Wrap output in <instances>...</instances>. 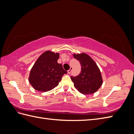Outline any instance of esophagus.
Segmentation results:
<instances>
[{"label":"esophagus","instance_id":"obj_1","mask_svg":"<svg viewBox=\"0 0 134 134\" xmlns=\"http://www.w3.org/2000/svg\"><path fill=\"white\" fill-rule=\"evenodd\" d=\"M72 70V67H71V68H70V69L69 70H68V74H70V72H71Z\"/></svg>","mask_w":134,"mask_h":134}]
</instances>
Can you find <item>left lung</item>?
<instances>
[{
	"label": "left lung",
	"instance_id": "1",
	"mask_svg": "<svg viewBox=\"0 0 134 134\" xmlns=\"http://www.w3.org/2000/svg\"><path fill=\"white\" fill-rule=\"evenodd\" d=\"M81 65V72L76 76H71L76 89L84 94H93L102 86L103 80L99 68L90 56L82 53L73 54Z\"/></svg>",
	"mask_w": 134,
	"mask_h": 134
}]
</instances>
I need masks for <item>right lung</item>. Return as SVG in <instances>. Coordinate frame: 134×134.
<instances>
[{"mask_svg":"<svg viewBox=\"0 0 134 134\" xmlns=\"http://www.w3.org/2000/svg\"><path fill=\"white\" fill-rule=\"evenodd\" d=\"M59 58V53L47 51L36 60L29 76V82L35 90L47 92L58 86L63 75L67 74L62 65L58 63Z\"/></svg>","mask_w":134,"mask_h":134,"instance_id":"right-lung-1","label":"right lung"}]
</instances>
